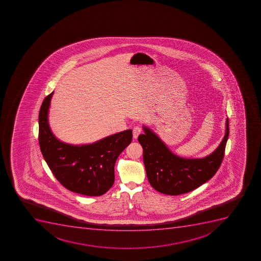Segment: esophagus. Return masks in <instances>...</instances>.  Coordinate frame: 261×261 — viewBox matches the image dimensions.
Listing matches in <instances>:
<instances>
[{"instance_id": "34e87169", "label": "esophagus", "mask_w": 261, "mask_h": 261, "mask_svg": "<svg viewBox=\"0 0 261 261\" xmlns=\"http://www.w3.org/2000/svg\"><path fill=\"white\" fill-rule=\"evenodd\" d=\"M141 133V128L140 126H135L133 128V137L135 139L137 138L138 137L139 135Z\"/></svg>"}]
</instances>
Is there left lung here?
Instances as JSON below:
<instances>
[{
	"label": "left lung",
	"mask_w": 261,
	"mask_h": 261,
	"mask_svg": "<svg viewBox=\"0 0 261 261\" xmlns=\"http://www.w3.org/2000/svg\"><path fill=\"white\" fill-rule=\"evenodd\" d=\"M145 134L138 136L143 147V160L148 180L155 191L166 195L191 192L216 175L224 159L229 136V119L225 135L215 151L202 159H185L170 151L161 139L144 126Z\"/></svg>",
	"instance_id": "1"
}]
</instances>
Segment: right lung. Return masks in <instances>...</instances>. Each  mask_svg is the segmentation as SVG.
I'll return each instance as SVG.
<instances>
[{"mask_svg": "<svg viewBox=\"0 0 261 261\" xmlns=\"http://www.w3.org/2000/svg\"><path fill=\"white\" fill-rule=\"evenodd\" d=\"M53 93L45 96L39 112V144L45 162L57 180L69 191L99 196L115 181V164L132 141L127 129L84 145L61 142L48 125V109Z\"/></svg>", "mask_w": 261, "mask_h": 261, "instance_id": "right-lung-1", "label": "right lung"}]
</instances>
